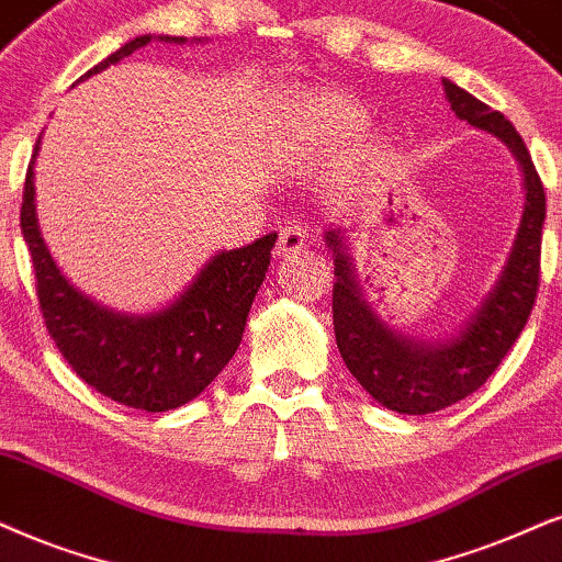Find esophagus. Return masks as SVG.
<instances>
[{
  "label": "esophagus",
  "mask_w": 562,
  "mask_h": 562,
  "mask_svg": "<svg viewBox=\"0 0 562 562\" xmlns=\"http://www.w3.org/2000/svg\"><path fill=\"white\" fill-rule=\"evenodd\" d=\"M308 244V236H305V231L301 225H285V228L280 231V240H277V254L280 257H290V254H297L301 248H305Z\"/></svg>",
  "instance_id": "obj_1"
}]
</instances>
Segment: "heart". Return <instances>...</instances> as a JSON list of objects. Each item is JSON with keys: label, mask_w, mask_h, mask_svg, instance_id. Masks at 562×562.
<instances>
[{"label": "heart", "mask_w": 562, "mask_h": 562, "mask_svg": "<svg viewBox=\"0 0 562 562\" xmlns=\"http://www.w3.org/2000/svg\"><path fill=\"white\" fill-rule=\"evenodd\" d=\"M311 116H314V122L334 124L342 119V111H339V105L334 101H316L311 103Z\"/></svg>", "instance_id": "1"}]
</instances>
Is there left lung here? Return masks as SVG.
Here are the masks:
<instances>
[{
    "label": "left lung",
    "mask_w": 562,
    "mask_h": 562,
    "mask_svg": "<svg viewBox=\"0 0 562 562\" xmlns=\"http://www.w3.org/2000/svg\"><path fill=\"white\" fill-rule=\"evenodd\" d=\"M446 98L461 122L477 126L506 142L524 170V215L506 267L485 301L453 337L425 342L396 334L373 314L358 288L352 261L347 257L345 233H324L334 254V334L345 366L360 386L383 407L402 415H428L451 407L485 383L521 334L535 308L539 290V254H542L544 187L531 155L514 124L477 98L443 80Z\"/></svg>",
    "instance_id": "8db88e82"
}]
</instances>
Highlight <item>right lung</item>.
I'll return each mask as SVG.
<instances>
[{"label": "right lung", "mask_w": 562, "mask_h": 562, "mask_svg": "<svg viewBox=\"0 0 562 562\" xmlns=\"http://www.w3.org/2000/svg\"><path fill=\"white\" fill-rule=\"evenodd\" d=\"M150 41L153 35H139L85 77L103 72ZM160 41L183 44L187 38L160 35ZM38 150L41 137L27 166L20 228L33 259L41 314L64 360L88 386L124 407L166 412L191 402L236 355L248 311L265 282L277 233L244 248L217 251L162 311L145 316L116 314L69 285L41 238L33 187Z\"/></svg>", "instance_id": "right-lung-1"}]
</instances>
